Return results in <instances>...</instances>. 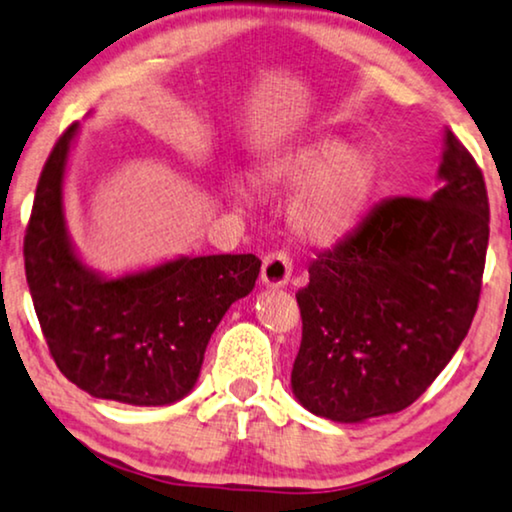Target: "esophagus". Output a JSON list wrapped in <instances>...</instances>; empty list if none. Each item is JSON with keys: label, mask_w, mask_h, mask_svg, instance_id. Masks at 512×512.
<instances>
[{"label": "esophagus", "mask_w": 512, "mask_h": 512, "mask_svg": "<svg viewBox=\"0 0 512 512\" xmlns=\"http://www.w3.org/2000/svg\"><path fill=\"white\" fill-rule=\"evenodd\" d=\"M292 276V262L285 252H271V255L264 257L262 264V285L276 290L285 288Z\"/></svg>", "instance_id": "34e87169"}]
</instances>
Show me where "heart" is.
Here are the masks:
<instances>
[{
  "instance_id": "b5f03b06",
  "label": "heart",
  "mask_w": 512,
  "mask_h": 512,
  "mask_svg": "<svg viewBox=\"0 0 512 512\" xmlns=\"http://www.w3.org/2000/svg\"><path fill=\"white\" fill-rule=\"evenodd\" d=\"M377 161L339 138H316L288 149L257 180L271 189H299L290 203V224L313 243H335L351 234L377 187Z\"/></svg>"
}]
</instances>
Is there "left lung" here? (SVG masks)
I'll list each match as a JSON object with an SVG mask.
<instances>
[{"label": "left lung", "instance_id": "8db88e82", "mask_svg": "<svg viewBox=\"0 0 512 512\" xmlns=\"http://www.w3.org/2000/svg\"><path fill=\"white\" fill-rule=\"evenodd\" d=\"M428 201H381L318 255L297 292L292 393L316 417L363 424L410 407L468 335L489 241L485 180L445 128Z\"/></svg>", "mask_w": 512, "mask_h": 512}]
</instances>
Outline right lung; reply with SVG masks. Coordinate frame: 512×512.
<instances>
[{
	"mask_svg": "<svg viewBox=\"0 0 512 512\" xmlns=\"http://www.w3.org/2000/svg\"><path fill=\"white\" fill-rule=\"evenodd\" d=\"M72 124L39 177L25 234V276L58 370L93 398L135 407L182 400L224 313L250 295L255 255H203L105 276L81 260L65 220Z\"/></svg>",
	"mask_w": 512,
	"mask_h": 512,
	"instance_id": "1",
	"label": "right lung"
}]
</instances>
